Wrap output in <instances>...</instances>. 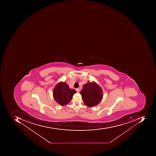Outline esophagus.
Here are the masks:
<instances>
[{
	"instance_id": "obj_1",
	"label": "esophagus",
	"mask_w": 156,
	"mask_h": 156,
	"mask_svg": "<svg viewBox=\"0 0 156 156\" xmlns=\"http://www.w3.org/2000/svg\"><path fill=\"white\" fill-rule=\"evenodd\" d=\"M76 91L77 92H79L80 91V89L79 88H77V89H76Z\"/></svg>"
}]
</instances>
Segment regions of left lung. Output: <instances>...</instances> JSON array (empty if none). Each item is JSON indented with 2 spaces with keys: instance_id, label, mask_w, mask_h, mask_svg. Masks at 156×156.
Wrapping results in <instances>:
<instances>
[{
  "instance_id": "obj_1",
  "label": "left lung",
  "mask_w": 156,
  "mask_h": 156,
  "mask_svg": "<svg viewBox=\"0 0 156 156\" xmlns=\"http://www.w3.org/2000/svg\"><path fill=\"white\" fill-rule=\"evenodd\" d=\"M80 94L85 105L89 107L98 105L103 98V90L94 81L85 84Z\"/></svg>"
}]
</instances>
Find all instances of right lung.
<instances>
[{"mask_svg": "<svg viewBox=\"0 0 156 156\" xmlns=\"http://www.w3.org/2000/svg\"><path fill=\"white\" fill-rule=\"evenodd\" d=\"M76 93V90L70 89L65 82H60L57 84L53 89V97L58 104L64 106L70 103Z\"/></svg>", "mask_w": 156, "mask_h": 156, "instance_id": "1", "label": "right lung"}]
</instances>
